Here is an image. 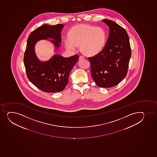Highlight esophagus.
Segmentation results:
<instances>
[{
	"label": "esophagus",
	"mask_w": 157,
	"mask_h": 157,
	"mask_svg": "<svg viewBox=\"0 0 157 157\" xmlns=\"http://www.w3.org/2000/svg\"><path fill=\"white\" fill-rule=\"evenodd\" d=\"M85 57L84 56H79V59H84Z\"/></svg>",
	"instance_id": "esophagus-1"
}]
</instances>
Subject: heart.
<instances>
[{"label": "heart", "instance_id": "obj_1", "mask_svg": "<svg viewBox=\"0 0 157 157\" xmlns=\"http://www.w3.org/2000/svg\"><path fill=\"white\" fill-rule=\"evenodd\" d=\"M69 38L64 40L67 49L74 50L79 45L81 51L87 55H95L102 50L105 44L106 33L101 27L79 24L73 27Z\"/></svg>", "mask_w": 157, "mask_h": 157}]
</instances>
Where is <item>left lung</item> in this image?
Instances as JSON below:
<instances>
[{
  "instance_id": "8db88e82",
  "label": "left lung",
  "mask_w": 157,
  "mask_h": 157,
  "mask_svg": "<svg viewBox=\"0 0 157 157\" xmlns=\"http://www.w3.org/2000/svg\"><path fill=\"white\" fill-rule=\"evenodd\" d=\"M102 21L109 27L108 39L103 49L88 59L96 84L110 88L118 84L127 75L131 51L125 30L111 20Z\"/></svg>"
}]
</instances>
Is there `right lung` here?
<instances>
[{
    "mask_svg": "<svg viewBox=\"0 0 157 157\" xmlns=\"http://www.w3.org/2000/svg\"><path fill=\"white\" fill-rule=\"evenodd\" d=\"M64 26L61 24H44L32 32L27 40L24 57L27 75L35 86L46 93H57L65 88L70 72L79 56L66 58L56 54L47 61H41L36 56L35 45L40 40H48L53 43L56 52L60 47L61 32Z\"/></svg>",
    "mask_w": 157,
    "mask_h": 157,
    "instance_id": "obj_1",
    "label": "right lung"
}]
</instances>
